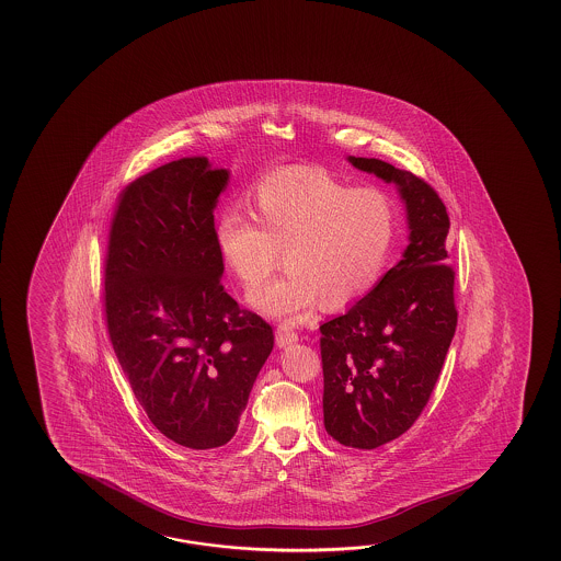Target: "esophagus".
I'll return each instance as SVG.
<instances>
[{
    "label": "esophagus",
    "mask_w": 561,
    "mask_h": 561,
    "mask_svg": "<svg viewBox=\"0 0 561 561\" xmlns=\"http://www.w3.org/2000/svg\"><path fill=\"white\" fill-rule=\"evenodd\" d=\"M297 341L298 333L288 322H280V324L276 327V345L288 346L293 345V343H297Z\"/></svg>",
    "instance_id": "1"
}]
</instances>
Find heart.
<instances>
[{"label":"heart","instance_id":"obj_1","mask_svg":"<svg viewBox=\"0 0 561 561\" xmlns=\"http://www.w3.org/2000/svg\"><path fill=\"white\" fill-rule=\"evenodd\" d=\"M254 220L230 208L218 218L216 251L247 290L254 309L286 321L307 319L321 302L345 309L379 283L397 234V204L375 186L353 188L322 168H280L254 184Z\"/></svg>","mask_w":561,"mask_h":561}]
</instances>
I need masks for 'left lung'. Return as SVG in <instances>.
Here are the masks:
<instances>
[{"label": "left lung", "instance_id": "1", "mask_svg": "<svg viewBox=\"0 0 561 561\" xmlns=\"http://www.w3.org/2000/svg\"><path fill=\"white\" fill-rule=\"evenodd\" d=\"M353 167L394 182L409 247L369 295L321 324L322 413L334 442L375 449L403 435L430 403L457 327L449 215L430 182L377 158Z\"/></svg>", "mask_w": 561, "mask_h": 561}]
</instances>
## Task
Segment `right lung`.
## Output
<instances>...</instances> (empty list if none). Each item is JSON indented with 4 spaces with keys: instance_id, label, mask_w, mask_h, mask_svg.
Returning a JSON list of instances; mask_svg holds the SVG:
<instances>
[{
    "instance_id": "add662e5",
    "label": "right lung",
    "mask_w": 561,
    "mask_h": 561,
    "mask_svg": "<svg viewBox=\"0 0 561 561\" xmlns=\"http://www.w3.org/2000/svg\"><path fill=\"white\" fill-rule=\"evenodd\" d=\"M227 182L206 158L156 168L119 192L107 232L110 343L150 423L188 449L234 437L275 345L220 280L215 206Z\"/></svg>"
}]
</instances>
